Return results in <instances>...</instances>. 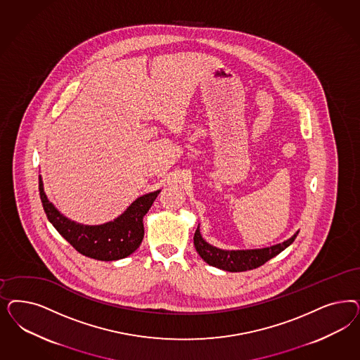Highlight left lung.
I'll return each instance as SVG.
<instances>
[{
  "mask_svg": "<svg viewBox=\"0 0 360 360\" xmlns=\"http://www.w3.org/2000/svg\"><path fill=\"white\" fill-rule=\"evenodd\" d=\"M298 232L295 233L291 238L283 241L282 244L273 245L270 248L264 249H253V250H221L207 241L200 234V229H196L193 236V244L198 250L200 257L210 265V266L219 267L226 271H246L253 270L255 267H259L271 259L273 257L279 255L282 250H285L289 245L294 243Z\"/></svg>",
  "mask_w": 360,
  "mask_h": 360,
  "instance_id": "1",
  "label": "left lung"
}]
</instances>
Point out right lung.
Wrapping results in <instances>:
<instances>
[{"instance_id":"1","label":"right lung","mask_w":360,"mask_h":360,"mask_svg":"<svg viewBox=\"0 0 360 360\" xmlns=\"http://www.w3.org/2000/svg\"><path fill=\"white\" fill-rule=\"evenodd\" d=\"M160 191L135 200L116 220L89 226L66 219L47 200L39 177V196L47 219L59 234L81 255L99 261H115L134 253L144 237L143 217Z\"/></svg>"}]
</instances>
